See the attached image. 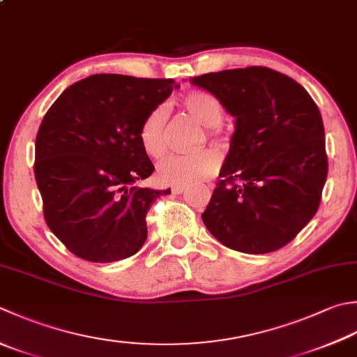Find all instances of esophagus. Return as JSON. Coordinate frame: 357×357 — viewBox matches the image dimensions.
Returning <instances> with one entry per match:
<instances>
[{"label": "esophagus", "mask_w": 357, "mask_h": 357, "mask_svg": "<svg viewBox=\"0 0 357 357\" xmlns=\"http://www.w3.org/2000/svg\"><path fill=\"white\" fill-rule=\"evenodd\" d=\"M185 188H187V187H184V185H176V187H173V188H172V193H174V195H179V193L185 192Z\"/></svg>", "instance_id": "esophagus-1"}]
</instances>
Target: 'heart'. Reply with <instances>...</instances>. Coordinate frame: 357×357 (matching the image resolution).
Wrapping results in <instances>:
<instances>
[{
  "label": "heart",
  "instance_id": "b5f03b06",
  "mask_svg": "<svg viewBox=\"0 0 357 357\" xmlns=\"http://www.w3.org/2000/svg\"><path fill=\"white\" fill-rule=\"evenodd\" d=\"M179 105L188 116L206 127L208 137L221 141L222 131L220 125L225 119V109L218 99L202 91H192L181 99ZM165 122V108L156 107L144 117L139 127V142L151 158L162 156L167 150ZM220 164V156L211 150L195 155H173L160 160L158 176L164 184L188 187L211 179L218 172Z\"/></svg>",
  "mask_w": 357,
  "mask_h": 357
}]
</instances>
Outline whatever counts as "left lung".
Wrapping results in <instances>:
<instances>
[{
    "instance_id": "1",
    "label": "left lung",
    "mask_w": 357,
    "mask_h": 357,
    "mask_svg": "<svg viewBox=\"0 0 357 357\" xmlns=\"http://www.w3.org/2000/svg\"><path fill=\"white\" fill-rule=\"evenodd\" d=\"M235 117L220 181L204 213L226 248L268 254L294 240L316 215L328 174L325 130L298 83L264 66L192 79Z\"/></svg>"
}]
</instances>
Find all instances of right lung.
Masks as SVG:
<instances>
[{"instance_id": "add662e5", "label": "right lung", "mask_w": 357, "mask_h": 357, "mask_svg": "<svg viewBox=\"0 0 357 357\" xmlns=\"http://www.w3.org/2000/svg\"><path fill=\"white\" fill-rule=\"evenodd\" d=\"M174 88L172 79L96 74L47 109L35 139L33 173L46 225L75 257L111 263L144 246L146 212L170 190L136 184L155 172L139 127Z\"/></svg>"}]
</instances>
